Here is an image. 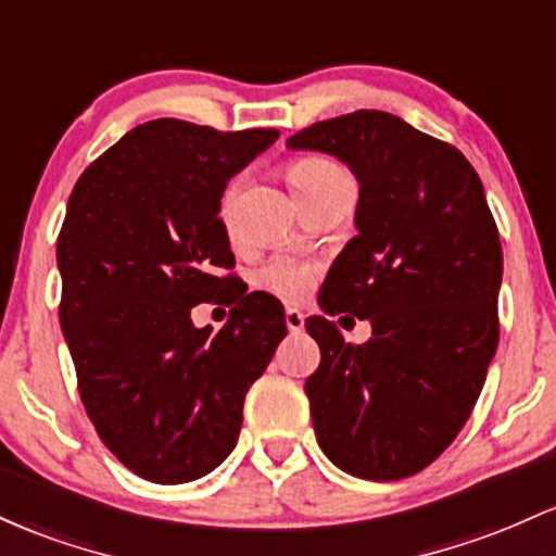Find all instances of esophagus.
Here are the masks:
<instances>
[{"mask_svg":"<svg viewBox=\"0 0 556 556\" xmlns=\"http://www.w3.org/2000/svg\"><path fill=\"white\" fill-rule=\"evenodd\" d=\"M285 325H288L290 332H303V325H306V316H303L298 308H288V311H285Z\"/></svg>","mask_w":556,"mask_h":556,"instance_id":"1","label":"esophagus"}]
</instances>
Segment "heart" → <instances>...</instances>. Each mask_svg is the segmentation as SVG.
<instances>
[{"mask_svg":"<svg viewBox=\"0 0 556 556\" xmlns=\"http://www.w3.org/2000/svg\"><path fill=\"white\" fill-rule=\"evenodd\" d=\"M343 181H348L345 170L338 163L329 161V157L306 155L298 157L290 166V185L295 189L298 198H301V203H308L316 194L327 192L334 185H343ZM240 185L242 179H231L222 194V211L218 213H222V218L227 224L231 218V211H235ZM255 282L271 292V295L282 298V301H301V298L308 295L311 285H314V266L295 258H274L266 266H261Z\"/></svg>","mask_w":556,"mask_h":556,"instance_id":"b5f03b06","label":"heart"}]
</instances>
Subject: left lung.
<instances>
[{
  "instance_id": "1",
  "label": "left lung",
  "mask_w": 556,
  "mask_h": 556,
  "mask_svg": "<svg viewBox=\"0 0 556 556\" xmlns=\"http://www.w3.org/2000/svg\"><path fill=\"white\" fill-rule=\"evenodd\" d=\"M358 179V235L319 290L325 314L369 319L364 345L308 316L319 369L306 380L316 441L364 480L417 475L451 446L498 345L502 242L483 181L448 142L399 115L356 110L292 134Z\"/></svg>"
}]
</instances>
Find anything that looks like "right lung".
<instances>
[{
    "label": "right lung",
    "instance_id": "right-lung-1",
    "mask_svg": "<svg viewBox=\"0 0 556 556\" xmlns=\"http://www.w3.org/2000/svg\"><path fill=\"white\" fill-rule=\"evenodd\" d=\"M277 129L216 131L157 118L78 176L63 229L60 327L102 443L150 483H189L237 446L245 393L288 334L285 308L229 274L227 181ZM231 305L218 333L198 302Z\"/></svg>",
    "mask_w": 556,
    "mask_h": 556
}]
</instances>
